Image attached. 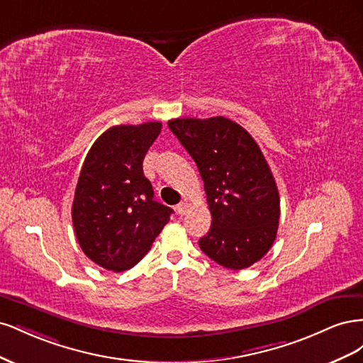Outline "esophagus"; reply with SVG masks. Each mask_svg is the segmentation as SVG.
Returning <instances> with one entry per match:
<instances>
[{"label":"esophagus","mask_w":363,"mask_h":363,"mask_svg":"<svg viewBox=\"0 0 363 363\" xmlns=\"http://www.w3.org/2000/svg\"><path fill=\"white\" fill-rule=\"evenodd\" d=\"M188 208H189V204L186 203V201L179 203L177 206H175V211H177V213H179V215H184L186 212H188Z\"/></svg>","instance_id":"obj_1"}]
</instances>
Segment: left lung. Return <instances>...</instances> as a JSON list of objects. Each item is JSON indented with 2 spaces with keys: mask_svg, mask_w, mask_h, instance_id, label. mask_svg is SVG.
<instances>
[{
  "mask_svg": "<svg viewBox=\"0 0 363 363\" xmlns=\"http://www.w3.org/2000/svg\"><path fill=\"white\" fill-rule=\"evenodd\" d=\"M168 127L204 182L212 227L200 248L224 268L251 267L272 247L280 218L277 184L256 140L224 116L177 118Z\"/></svg>",
  "mask_w": 363,
  "mask_h": 363,
  "instance_id": "8db88e82",
  "label": "left lung"
}]
</instances>
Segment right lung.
<instances>
[{
	"mask_svg": "<svg viewBox=\"0 0 363 363\" xmlns=\"http://www.w3.org/2000/svg\"><path fill=\"white\" fill-rule=\"evenodd\" d=\"M162 123L115 125L84 159L72 203V224L84 255L104 269L133 268L147 255L172 208L155 201L142 162Z\"/></svg>",
	"mask_w": 363,
	"mask_h": 363,
	"instance_id": "obj_1",
	"label": "right lung"
}]
</instances>
